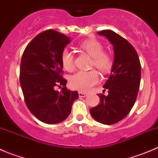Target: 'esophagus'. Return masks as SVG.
<instances>
[{"label":"esophagus","mask_w":158,"mask_h":158,"mask_svg":"<svg viewBox=\"0 0 158 158\" xmlns=\"http://www.w3.org/2000/svg\"><path fill=\"white\" fill-rule=\"evenodd\" d=\"M87 95H88V94L85 93V92H79V96L81 97V98H84V97L87 96Z\"/></svg>","instance_id":"34e87169"}]
</instances>
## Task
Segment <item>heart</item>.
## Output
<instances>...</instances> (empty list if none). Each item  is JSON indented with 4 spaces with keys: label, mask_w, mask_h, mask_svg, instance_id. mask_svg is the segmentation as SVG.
Wrapping results in <instances>:
<instances>
[{
    "label": "heart",
    "mask_w": 158,
    "mask_h": 158,
    "mask_svg": "<svg viewBox=\"0 0 158 158\" xmlns=\"http://www.w3.org/2000/svg\"><path fill=\"white\" fill-rule=\"evenodd\" d=\"M79 48L85 51L92 56L91 67L95 66L101 73H106L111 69L112 59L109 53L103 51V46L95 40H87L79 44ZM61 62L63 68L71 72L74 69V56L68 49H64L61 53ZM99 81V76L95 70L79 71L70 77L69 85L72 89L86 92L89 91Z\"/></svg>",
    "instance_id": "1"
}]
</instances>
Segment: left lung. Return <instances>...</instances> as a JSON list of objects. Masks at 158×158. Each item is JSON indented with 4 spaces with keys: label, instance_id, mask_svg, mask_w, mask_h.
Here are the masks:
<instances>
[{
    "label": "left lung",
    "instance_id": "8db88e82",
    "mask_svg": "<svg viewBox=\"0 0 158 158\" xmlns=\"http://www.w3.org/2000/svg\"><path fill=\"white\" fill-rule=\"evenodd\" d=\"M98 34L112 44L114 58L109 79L103 85L109 95L98 94L100 103L89 111L97 122L113 125L126 117L135 105L141 82V63L135 49L125 38L110 30Z\"/></svg>",
    "mask_w": 158,
    "mask_h": 158
}]
</instances>
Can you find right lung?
Masks as SVG:
<instances>
[{"instance_id": "add662e5", "label": "right lung", "mask_w": 158, "mask_h": 158, "mask_svg": "<svg viewBox=\"0 0 158 158\" xmlns=\"http://www.w3.org/2000/svg\"><path fill=\"white\" fill-rule=\"evenodd\" d=\"M70 42L63 33L48 30L35 36L24 49L20 62V83L30 112L47 124L63 122L79 98L66 87L62 51ZM56 86H63L60 92Z\"/></svg>"}]
</instances>
